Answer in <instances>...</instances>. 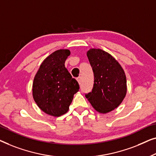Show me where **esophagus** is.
Instances as JSON below:
<instances>
[{
  "instance_id": "34e87169",
  "label": "esophagus",
  "mask_w": 156,
  "mask_h": 156,
  "mask_svg": "<svg viewBox=\"0 0 156 156\" xmlns=\"http://www.w3.org/2000/svg\"><path fill=\"white\" fill-rule=\"evenodd\" d=\"M77 80H78L79 84H80V83H81V77H80V76L77 78Z\"/></svg>"
}]
</instances>
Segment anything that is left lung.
I'll list each match as a JSON object with an SVG mask.
<instances>
[{"label":"left lung","instance_id":"obj_1","mask_svg":"<svg viewBox=\"0 0 156 156\" xmlns=\"http://www.w3.org/2000/svg\"><path fill=\"white\" fill-rule=\"evenodd\" d=\"M94 74V85L85 97L96 111L107 113L119 106L126 94V78L117 61L107 52L90 49L87 52Z\"/></svg>","mask_w":156,"mask_h":156}]
</instances>
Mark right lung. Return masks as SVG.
<instances>
[{
    "label": "right lung",
    "instance_id": "1",
    "mask_svg": "<svg viewBox=\"0 0 156 156\" xmlns=\"http://www.w3.org/2000/svg\"><path fill=\"white\" fill-rule=\"evenodd\" d=\"M71 52L55 51L46 58L33 81L32 95L38 107L47 115L59 117L69 111L74 94L79 90L78 81L65 67Z\"/></svg>",
    "mask_w": 156,
    "mask_h": 156
}]
</instances>
